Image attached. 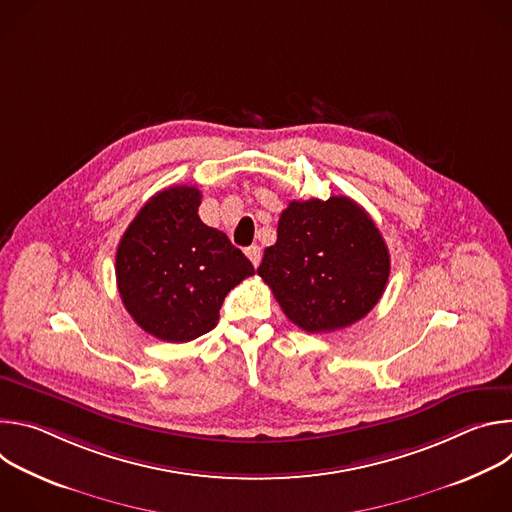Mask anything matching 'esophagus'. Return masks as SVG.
Instances as JSON below:
<instances>
[{
	"mask_svg": "<svg viewBox=\"0 0 512 512\" xmlns=\"http://www.w3.org/2000/svg\"><path fill=\"white\" fill-rule=\"evenodd\" d=\"M247 257L251 259V263L257 267L261 263V247L259 245H253L247 249Z\"/></svg>",
	"mask_w": 512,
	"mask_h": 512,
	"instance_id": "obj_1",
	"label": "esophagus"
}]
</instances>
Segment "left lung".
<instances>
[{"mask_svg":"<svg viewBox=\"0 0 512 512\" xmlns=\"http://www.w3.org/2000/svg\"><path fill=\"white\" fill-rule=\"evenodd\" d=\"M389 271L377 225L348 196L291 200L257 267L283 314L306 332H334L367 316Z\"/></svg>","mask_w":512,"mask_h":512,"instance_id":"left-lung-1","label":"left lung"}]
</instances>
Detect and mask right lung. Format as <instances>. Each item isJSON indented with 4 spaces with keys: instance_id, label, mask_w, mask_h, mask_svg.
Wrapping results in <instances>:
<instances>
[{
    "instance_id": "1",
    "label": "right lung",
    "mask_w": 512,
    "mask_h": 512,
    "mask_svg": "<svg viewBox=\"0 0 512 512\" xmlns=\"http://www.w3.org/2000/svg\"><path fill=\"white\" fill-rule=\"evenodd\" d=\"M200 198L196 186L154 194L115 255L125 310L143 332L166 342H190L210 332L229 291L255 273L223 231L200 221Z\"/></svg>"
}]
</instances>
